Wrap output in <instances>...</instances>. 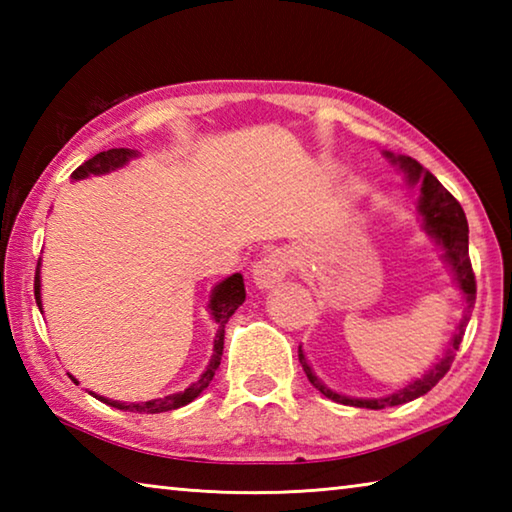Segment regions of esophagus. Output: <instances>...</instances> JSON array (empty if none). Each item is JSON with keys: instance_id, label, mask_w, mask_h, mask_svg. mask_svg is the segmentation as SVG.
Returning <instances> with one entry per match:
<instances>
[{"instance_id": "34e87169", "label": "esophagus", "mask_w": 512, "mask_h": 512, "mask_svg": "<svg viewBox=\"0 0 512 512\" xmlns=\"http://www.w3.org/2000/svg\"><path fill=\"white\" fill-rule=\"evenodd\" d=\"M296 266V253L289 248H275L268 250L253 266V282L257 289H273L275 284H280L284 277L289 275L291 268Z\"/></svg>"}]
</instances>
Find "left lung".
Listing matches in <instances>:
<instances>
[{
	"mask_svg": "<svg viewBox=\"0 0 512 512\" xmlns=\"http://www.w3.org/2000/svg\"><path fill=\"white\" fill-rule=\"evenodd\" d=\"M384 155L386 160H391L395 167L404 173L406 185L415 189V194H418V212L422 219V228L433 239V244L440 248V257H443L447 271L452 275L456 289L463 298V314L454 329L452 339H449L447 348L436 359V363H433L429 370H424V375L406 381L402 388H397V391L381 397H350V395H341L332 391V388H329L323 379H318L316 372L311 370L309 361L305 357V350H302L300 345L298 359L302 363V370H305L307 379L311 381V386H314L316 391H320L325 397H329V400L339 404L359 406V409H375V411L418 400L420 395L429 393L431 388L447 375V370L456 357L458 345L463 341L465 327L470 323L474 300H476V282H474V273L470 264V246H467L470 244V230H467V219L461 203H458L456 198L438 183V178L433 176L431 171L424 169L418 160L409 158V155H395L391 151H384Z\"/></svg>",
	"mask_w": 512,
	"mask_h": 512,
	"instance_id": "obj_1",
	"label": "left lung"
}]
</instances>
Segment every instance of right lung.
Listing matches in <instances>:
<instances>
[{"label":"right lung","mask_w":512,"mask_h":512,"mask_svg":"<svg viewBox=\"0 0 512 512\" xmlns=\"http://www.w3.org/2000/svg\"><path fill=\"white\" fill-rule=\"evenodd\" d=\"M140 151H133V149H110V151H101L90 158L88 162H83L79 169L72 173V180H83V178H90V176H103V173H110V171H117L121 167H126L128 162L133 158H137ZM40 264H38V271H36V284H33V289H36V302H38V309L42 311V293H40ZM246 300V287H244V277L241 273H232L228 277H223V280L216 284L210 293V302H207V311H210V318L214 320L216 325V334H214V345H212V359L207 363V368L203 370V375L198 377L196 381H192L187 388L178 393H171V395H164L158 397V400H149V402H119V400H108V397L92 393V397H97L99 402L108 404V406H115L119 411H133V413H164V411H173V409H180V406H185L189 402H194L198 395H201L207 386H210V381L214 377L216 368L221 366V354H223V336H225V323H228L230 316L235 314L237 307L241 302ZM72 377L74 384H79V381Z\"/></svg>","instance_id":"obj_1"}]
</instances>
